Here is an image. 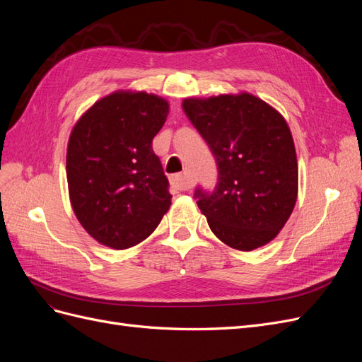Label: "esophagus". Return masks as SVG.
Masks as SVG:
<instances>
[{
	"label": "esophagus",
	"mask_w": 362,
	"mask_h": 362,
	"mask_svg": "<svg viewBox=\"0 0 362 362\" xmlns=\"http://www.w3.org/2000/svg\"><path fill=\"white\" fill-rule=\"evenodd\" d=\"M170 184L177 190L184 192V190L192 189L193 181L190 180V177H189L187 173H177V175H173V177L170 178Z\"/></svg>",
	"instance_id": "esophagus-1"
}]
</instances>
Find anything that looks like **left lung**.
<instances>
[{
    "mask_svg": "<svg viewBox=\"0 0 362 362\" xmlns=\"http://www.w3.org/2000/svg\"><path fill=\"white\" fill-rule=\"evenodd\" d=\"M182 108L217 164L214 190H194L211 231L238 250L264 246L298 199V160L286 119L250 93L189 98Z\"/></svg>",
    "mask_w": 362,
    "mask_h": 362,
    "instance_id": "1",
    "label": "left lung"
}]
</instances>
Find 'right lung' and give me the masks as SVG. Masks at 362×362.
<instances>
[{"instance_id": "1", "label": "right lung", "mask_w": 362, "mask_h": 362, "mask_svg": "<svg viewBox=\"0 0 362 362\" xmlns=\"http://www.w3.org/2000/svg\"><path fill=\"white\" fill-rule=\"evenodd\" d=\"M169 104L145 92H115L75 124L66 154L74 213L96 242L127 249L144 242L168 213L172 194L152 139Z\"/></svg>"}]
</instances>
